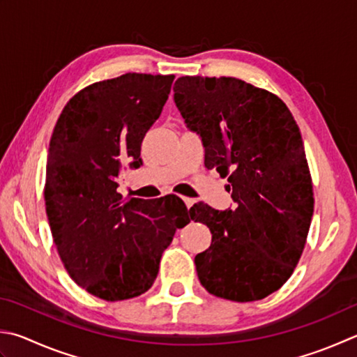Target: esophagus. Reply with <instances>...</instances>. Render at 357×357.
<instances>
[{"label": "esophagus", "mask_w": 357, "mask_h": 357, "mask_svg": "<svg viewBox=\"0 0 357 357\" xmlns=\"http://www.w3.org/2000/svg\"><path fill=\"white\" fill-rule=\"evenodd\" d=\"M183 202H185V205H186L188 208H191V206L194 205V202H196V200L191 199V197H183Z\"/></svg>", "instance_id": "esophagus-1"}]
</instances>
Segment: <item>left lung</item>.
<instances>
[{"mask_svg":"<svg viewBox=\"0 0 357 357\" xmlns=\"http://www.w3.org/2000/svg\"><path fill=\"white\" fill-rule=\"evenodd\" d=\"M174 100L200 135L205 166L228 176L234 210L194 205L211 245L199 253L197 277L208 292L233 301L262 300L291 277L314 213L312 180L292 113L273 93L236 77L183 76Z\"/></svg>","mask_w":357,"mask_h":357,"instance_id":"8db88e82","label":"left lung"}]
</instances>
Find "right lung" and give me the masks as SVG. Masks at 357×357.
<instances>
[{"instance_id":"1","label":"right lung","mask_w":357,"mask_h":357,"mask_svg":"<svg viewBox=\"0 0 357 357\" xmlns=\"http://www.w3.org/2000/svg\"><path fill=\"white\" fill-rule=\"evenodd\" d=\"M176 76L127 73L85 86L60 113L50 141L45 205L66 272L95 297L144 294L161 255L190 216L177 196L123 200L119 172L139 167L141 143Z\"/></svg>"}]
</instances>
